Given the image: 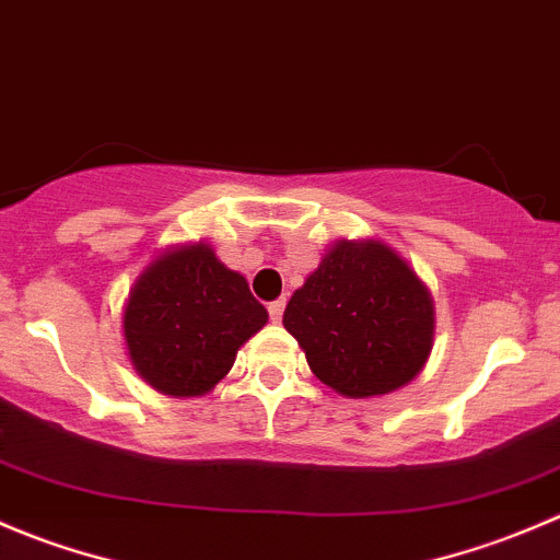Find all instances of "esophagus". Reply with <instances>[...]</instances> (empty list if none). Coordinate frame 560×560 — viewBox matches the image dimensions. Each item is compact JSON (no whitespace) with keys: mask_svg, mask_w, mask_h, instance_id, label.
<instances>
[{"mask_svg":"<svg viewBox=\"0 0 560 560\" xmlns=\"http://www.w3.org/2000/svg\"><path fill=\"white\" fill-rule=\"evenodd\" d=\"M284 298H279V301H273L268 306V314H270V319H273V323H281V314H284Z\"/></svg>","mask_w":560,"mask_h":560,"instance_id":"obj_1","label":"esophagus"}]
</instances>
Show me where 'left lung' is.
<instances>
[{"instance_id": "1", "label": "left lung", "mask_w": 560, "mask_h": 560, "mask_svg": "<svg viewBox=\"0 0 560 560\" xmlns=\"http://www.w3.org/2000/svg\"><path fill=\"white\" fill-rule=\"evenodd\" d=\"M308 369L350 399L410 383L432 352L435 303L416 270L380 241H339L284 308Z\"/></svg>"}]
</instances>
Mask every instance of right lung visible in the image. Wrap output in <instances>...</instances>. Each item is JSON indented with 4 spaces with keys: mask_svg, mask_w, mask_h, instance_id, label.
I'll return each instance as SVG.
<instances>
[{
    "mask_svg": "<svg viewBox=\"0 0 560 560\" xmlns=\"http://www.w3.org/2000/svg\"><path fill=\"white\" fill-rule=\"evenodd\" d=\"M268 312L208 243L161 254L130 287L122 334L133 369L166 396H202L226 377Z\"/></svg>",
    "mask_w": 560,
    "mask_h": 560,
    "instance_id": "obj_1",
    "label": "right lung"
}]
</instances>
